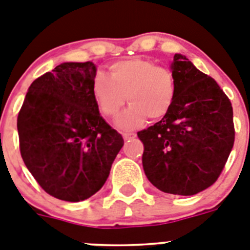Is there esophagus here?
Masks as SVG:
<instances>
[{"mask_svg":"<svg viewBox=\"0 0 250 250\" xmlns=\"http://www.w3.org/2000/svg\"><path fill=\"white\" fill-rule=\"evenodd\" d=\"M122 136L125 141H129V139L136 138V133H132V132H123Z\"/></svg>","mask_w":250,"mask_h":250,"instance_id":"esophagus-1","label":"esophagus"}]
</instances>
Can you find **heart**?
Masks as SVG:
<instances>
[{
	"label": "heart",
	"instance_id": "1",
	"mask_svg": "<svg viewBox=\"0 0 250 250\" xmlns=\"http://www.w3.org/2000/svg\"><path fill=\"white\" fill-rule=\"evenodd\" d=\"M109 73L111 78L102 72L96 73L92 94L101 113L107 118H116L125 101L130 103L117 121L118 127L132 129L148 118L159 121L169 113L177 88L169 68L157 66L147 58L133 57L112 63Z\"/></svg>",
	"mask_w": 250,
	"mask_h": 250
}]
</instances>
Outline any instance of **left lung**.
<instances>
[{"instance_id":"obj_1","label":"left lung","mask_w":250,"mask_h":250,"mask_svg":"<svg viewBox=\"0 0 250 250\" xmlns=\"http://www.w3.org/2000/svg\"><path fill=\"white\" fill-rule=\"evenodd\" d=\"M175 98L167 116L138 132L142 163L164 193L193 195L215 183L234 145L231 103L223 89L188 58L174 55Z\"/></svg>"}]
</instances>
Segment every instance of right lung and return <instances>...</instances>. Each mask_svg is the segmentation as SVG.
<instances>
[{"label": "right lung", "instance_id": "obj_1", "mask_svg": "<svg viewBox=\"0 0 250 250\" xmlns=\"http://www.w3.org/2000/svg\"><path fill=\"white\" fill-rule=\"evenodd\" d=\"M93 62H66L32 82L19 117L20 150L49 195L84 201L103 187L123 147L92 94Z\"/></svg>", "mask_w": 250, "mask_h": 250}]
</instances>
